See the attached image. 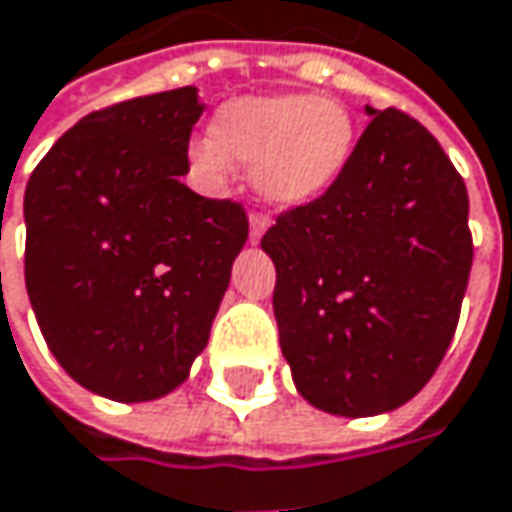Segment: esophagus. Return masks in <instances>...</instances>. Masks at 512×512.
I'll return each mask as SVG.
<instances>
[{"mask_svg":"<svg viewBox=\"0 0 512 512\" xmlns=\"http://www.w3.org/2000/svg\"><path fill=\"white\" fill-rule=\"evenodd\" d=\"M270 218L265 213H250V242L256 244L262 236H265V230H268Z\"/></svg>","mask_w":512,"mask_h":512,"instance_id":"esophagus-1","label":"esophagus"}]
</instances>
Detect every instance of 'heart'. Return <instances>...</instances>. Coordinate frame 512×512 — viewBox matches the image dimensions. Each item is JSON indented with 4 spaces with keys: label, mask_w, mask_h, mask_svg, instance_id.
Here are the masks:
<instances>
[{
    "label": "heart",
    "mask_w": 512,
    "mask_h": 512,
    "mask_svg": "<svg viewBox=\"0 0 512 512\" xmlns=\"http://www.w3.org/2000/svg\"><path fill=\"white\" fill-rule=\"evenodd\" d=\"M213 141L192 143L201 175L224 181L233 164L253 167L259 195L302 207L331 190L351 161L354 123L343 103L311 94H247L213 117Z\"/></svg>",
    "instance_id": "heart-1"
}]
</instances>
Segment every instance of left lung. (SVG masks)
<instances>
[{"label": "left lung", "mask_w": 512, "mask_h": 512, "mask_svg": "<svg viewBox=\"0 0 512 512\" xmlns=\"http://www.w3.org/2000/svg\"><path fill=\"white\" fill-rule=\"evenodd\" d=\"M369 115L343 178L262 236L296 389L343 418L397 409L429 383L473 268L470 198L441 143L395 106Z\"/></svg>", "instance_id": "left-lung-1"}]
</instances>
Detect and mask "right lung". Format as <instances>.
<instances>
[{"label":"right lung","mask_w":512,"mask_h":512,"mask_svg":"<svg viewBox=\"0 0 512 512\" xmlns=\"http://www.w3.org/2000/svg\"><path fill=\"white\" fill-rule=\"evenodd\" d=\"M195 86L74 123L25 190V288L57 363L89 392L138 403L172 392L210 337L247 213L181 184Z\"/></svg>","instance_id":"1"}]
</instances>
